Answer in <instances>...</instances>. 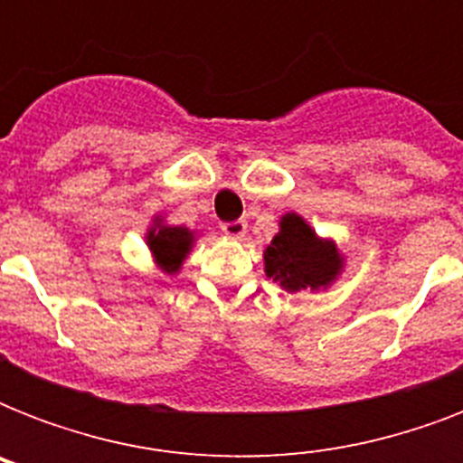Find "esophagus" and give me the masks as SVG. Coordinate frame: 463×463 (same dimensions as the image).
Instances as JSON below:
<instances>
[{"instance_id": "obj_1", "label": "esophagus", "mask_w": 463, "mask_h": 463, "mask_svg": "<svg viewBox=\"0 0 463 463\" xmlns=\"http://www.w3.org/2000/svg\"><path fill=\"white\" fill-rule=\"evenodd\" d=\"M221 231L228 235V238H242L247 232V221H231V223H221Z\"/></svg>"}]
</instances>
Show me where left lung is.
Listing matches in <instances>:
<instances>
[{
  "label": "left lung",
  "instance_id": "8db88e82",
  "mask_svg": "<svg viewBox=\"0 0 463 463\" xmlns=\"http://www.w3.org/2000/svg\"><path fill=\"white\" fill-rule=\"evenodd\" d=\"M344 260L329 240H319L315 231L298 213L281 218V231L264 250V269L269 279L279 281L286 290L329 286L341 271Z\"/></svg>",
  "mask_w": 463,
  "mask_h": 463
}]
</instances>
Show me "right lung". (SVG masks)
<instances>
[{
  "label": "right lung",
  "mask_w": 463,
  "mask_h": 463,
  "mask_svg": "<svg viewBox=\"0 0 463 463\" xmlns=\"http://www.w3.org/2000/svg\"><path fill=\"white\" fill-rule=\"evenodd\" d=\"M146 242L154 252L156 261L165 274H175L182 267V261L189 254V247L194 242V235L187 228H175V225H163L156 221V225L148 231Z\"/></svg>",
  "instance_id": "1"
}]
</instances>
